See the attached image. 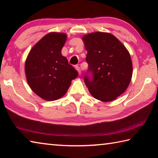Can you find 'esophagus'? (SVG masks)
Instances as JSON below:
<instances>
[{
    "instance_id": "1",
    "label": "esophagus",
    "mask_w": 158,
    "mask_h": 158,
    "mask_svg": "<svg viewBox=\"0 0 158 158\" xmlns=\"http://www.w3.org/2000/svg\"><path fill=\"white\" fill-rule=\"evenodd\" d=\"M75 68H76L77 70L78 71L79 75H81V69H80L78 65H77V66H75Z\"/></svg>"
}]
</instances>
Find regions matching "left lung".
<instances>
[{"mask_svg":"<svg viewBox=\"0 0 158 158\" xmlns=\"http://www.w3.org/2000/svg\"><path fill=\"white\" fill-rule=\"evenodd\" d=\"M82 40L89 64L84 76L85 85L97 100H116L126 90L132 79V63L129 52L116 37L108 33H89Z\"/></svg>","mask_w":158,"mask_h":158,"instance_id":"8db88e82","label":"left lung"}]
</instances>
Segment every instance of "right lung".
<instances>
[{
	"label": "right lung",
	"instance_id": "1",
	"mask_svg": "<svg viewBox=\"0 0 158 158\" xmlns=\"http://www.w3.org/2000/svg\"><path fill=\"white\" fill-rule=\"evenodd\" d=\"M67 35L50 33L29 52L25 63L27 82L32 90L45 100H58L65 94L78 72L61 54Z\"/></svg>",
	"mask_w": 158,
	"mask_h": 158
}]
</instances>
